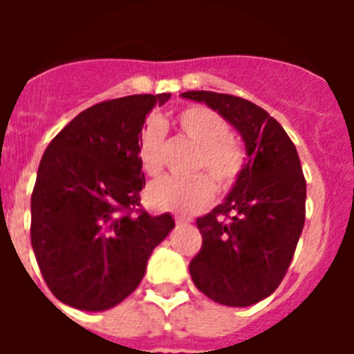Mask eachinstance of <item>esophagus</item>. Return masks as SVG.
Segmentation results:
<instances>
[{
  "instance_id": "34e87169",
  "label": "esophagus",
  "mask_w": 354,
  "mask_h": 354,
  "mask_svg": "<svg viewBox=\"0 0 354 354\" xmlns=\"http://www.w3.org/2000/svg\"><path fill=\"white\" fill-rule=\"evenodd\" d=\"M189 221H192V218H187V216H180V214L175 216V223L177 225H186L189 223Z\"/></svg>"
}]
</instances>
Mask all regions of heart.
<instances>
[{
  "mask_svg": "<svg viewBox=\"0 0 354 354\" xmlns=\"http://www.w3.org/2000/svg\"><path fill=\"white\" fill-rule=\"evenodd\" d=\"M175 126L183 136L198 147L193 170L207 171L196 174L189 179L162 177L147 189V202L156 211H171L193 214L207 207L214 198L216 186L220 192H230L246 168L245 147L228 136L230 129L220 113L205 106H187L175 117ZM165 129L158 120L149 122L142 131L138 143V156L147 175L161 174ZM216 184L214 185V183Z\"/></svg>",
  "mask_w": 354,
  "mask_h": 354,
  "instance_id": "1",
  "label": "heart"
}]
</instances>
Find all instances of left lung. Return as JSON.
<instances>
[{
	"label": "left lung",
	"mask_w": 354,
	"mask_h": 354,
	"mask_svg": "<svg viewBox=\"0 0 354 354\" xmlns=\"http://www.w3.org/2000/svg\"><path fill=\"white\" fill-rule=\"evenodd\" d=\"M230 122L246 145V168L223 204L196 220L202 248L189 262L196 289L227 306H250L286 277L305 225L306 183L296 147L261 106L228 93L193 90Z\"/></svg>",
	"instance_id": "obj_1"
}]
</instances>
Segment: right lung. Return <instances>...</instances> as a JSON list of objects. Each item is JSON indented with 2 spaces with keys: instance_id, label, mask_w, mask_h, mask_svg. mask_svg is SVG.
Returning <instances> with one entry per match:
<instances>
[{
  "instance_id": "obj_1",
  "label": "right lung",
  "mask_w": 354,
  "mask_h": 354,
  "mask_svg": "<svg viewBox=\"0 0 354 354\" xmlns=\"http://www.w3.org/2000/svg\"><path fill=\"white\" fill-rule=\"evenodd\" d=\"M170 95L90 106L44 152L31 195V246L44 280L65 305L101 312L124 301L175 227L168 212L150 216L140 207V136L147 115Z\"/></svg>"
}]
</instances>
